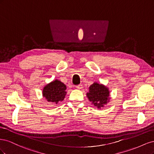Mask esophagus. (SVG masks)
<instances>
[{"label": "esophagus", "mask_w": 154, "mask_h": 154, "mask_svg": "<svg viewBox=\"0 0 154 154\" xmlns=\"http://www.w3.org/2000/svg\"><path fill=\"white\" fill-rule=\"evenodd\" d=\"M76 87L78 88V89H82V88H83V86H82V85H78Z\"/></svg>", "instance_id": "34e87169"}]
</instances>
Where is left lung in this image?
I'll list each match as a JSON object with an SVG mask.
<instances>
[{"label": "left lung", "instance_id": "1", "mask_svg": "<svg viewBox=\"0 0 154 154\" xmlns=\"http://www.w3.org/2000/svg\"><path fill=\"white\" fill-rule=\"evenodd\" d=\"M87 93V97L91 103L97 109H101L110 101V91L109 88L103 84L93 83Z\"/></svg>", "mask_w": 154, "mask_h": 154}]
</instances>
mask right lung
Masks as SVG:
<instances>
[{
    "mask_svg": "<svg viewBox=\"0 0 154 154\" xmlns=\"http://www.w3.org/2000/svg\"><path fill=\"white\" fill-rule=\"evenodd\" d=\"M66 85L58 80H55L44 87L42 95L47 101L58 104L62 101L67 94Z\"/></svg>",
    "mask_w": 154,
    "mask_h": 154,
    "instance_id": "right-lung-1",
    "label": "right lung"
}]
</instances>
